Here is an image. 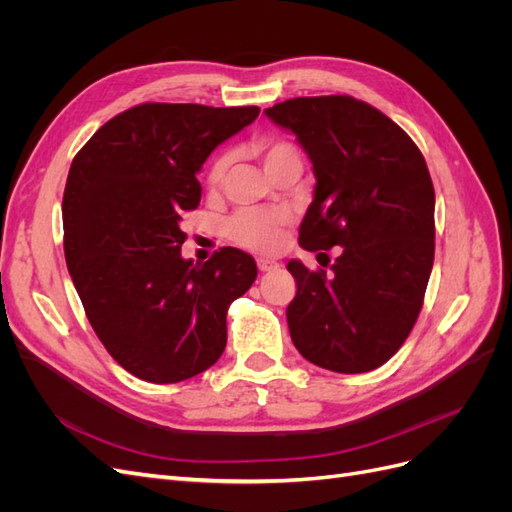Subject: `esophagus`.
<instances>
[{
	"instance_id": "34e87169",
	"label": "esophagus",
	"mask_w": 512,
	"mask_h": 512,
	"mask_svg": "<svg viewBox=\"0 0 512 512\" xmlns=\"http://www.w3.org/2000/svg\"><path fill=\"white\" fill-rule=\"evenodd\" d=\"M256 265H258V271H262V273L280 269V262H277V260H271V258H258V260H256Z\"/></svg>"
}]
</instances>
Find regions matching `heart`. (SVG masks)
Instances as JSON below:
<instances>
[{
	"mask_svg": "<svg viewBox=\"0 0 512 512\" xmlns=\"http://www.w3.org/2000/svg\"><path fill=\"white\" fill-rule=\"evenodd\" d=\"M256 151L262 156L267 170L275 175L277 170L288 164H301L297 147L288 141L277 138H262L256 143ZM232 164V153H220L209 166L207 183L209 188H220L224 183L228 168ZM290 222L286 211H267V209H243L232 215L226 224V235L232 243H237L252 252H273L282 241V230Z\"/></svg>",
	"mask_w": 512,
	"mask_h": 512,
	"instance_id": "heart-1",
	"label": "heart"
}]
</instances>
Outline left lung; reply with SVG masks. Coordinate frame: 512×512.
Here are the masks:
<instances>
[{
	"mask_svg": "<svg viewBox=\"0 0 512 512\" xmlns=\"http://www.w3.org/2000/svg\"><path fill=\"white\" fill-rule=\"evenodd\" d=\"M297 134L316 190L299 228L307 252L342 247L331 271L290 260V337L309 363L363 374L384 365L421 314L436 252V194L421 149L378 108L352 96L292 98L267 108Z\"/></svg>",
	"mask_w": 512,
	"mask_h": 512,
	"instance_id": "obj_1",
	"label": "left lung"
}]
</instances>
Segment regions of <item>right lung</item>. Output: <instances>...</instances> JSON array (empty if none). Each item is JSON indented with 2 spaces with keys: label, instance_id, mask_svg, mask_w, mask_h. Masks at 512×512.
<instances>
[{
  "label": "right lung",
  "instance_id": "obj_1",
  "mask_svg": "<svg viewBox=\"0 0 512 512\" xmlns=\"http://www.w3.org/2000/svg\"><path fill=\"white\" fill-rule=\"evenodd\" d=\"M258 106L145 102L76 153L61 203L64 252L89 324L132 376L170 384L209 369L226 348L228 305L256 262L222 247L181 258V215L200 203L209 153L258 117Z\"/></svg>",
  "mask_w": 512,
  "mask_h": 512
}]
</instances>
